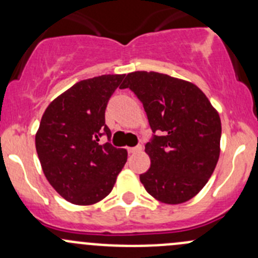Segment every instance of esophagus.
Wrapping results in <instances>:
<instances>
[{
    "label": "esophagus",
    "mask_w": 258,
    "mask_h": 258,
    "mask_svg": "<svg viewBox=\"0 0 258 258\" xmlns=\"http://www.w3.org/2000/svg\"><path fill=\"white\" fill-rule=\"evenodd\" d=\"M141 150H142V146H136V147L127 148L128 153H136V152H140V151H141Z\"/></svg>",
    "instance_id": "34e87169"
}]
</instances>
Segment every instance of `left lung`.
<instances>
[{"label": "left lung", "instance_id": "8db88e82", "mask_svg": "<svg viewBox=\"0 0 258 258\" xmlns=\"http://www.w3.org/2000/svg\"><path fill=\"white\" fill-rule=\"evenodd\" d=\"M119 88H130L141 101L153 132L145 146L151 167L140 175L146 191L168 205L191 200L220 157L218 112L196 85L158 72H132Z\"/></svg>", "mask_w": 258, "mask_h": 258}]
</instances>
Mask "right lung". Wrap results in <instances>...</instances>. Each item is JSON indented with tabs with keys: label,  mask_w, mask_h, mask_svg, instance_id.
Segmentation results:
<instances>
[{
	"label": "right lung",
	"mask_w": 258,
	"mask_h": 258,
	"mask_svg": "<svg viewBox=\"0 0 258 258\" xmlns=\"http://www.w3.org/2000/svg\"><path fill=\"white\" fill-rule=\"evenodd\" d=\"M124 75H102L75 83L46 108L36 134L43 173L66 201L87 206L112 191L127 151L98 144L111 131L105 123L108 100Z\"/></svg>",
	"instance_id": "right-lung-1"
}]
</instances>
